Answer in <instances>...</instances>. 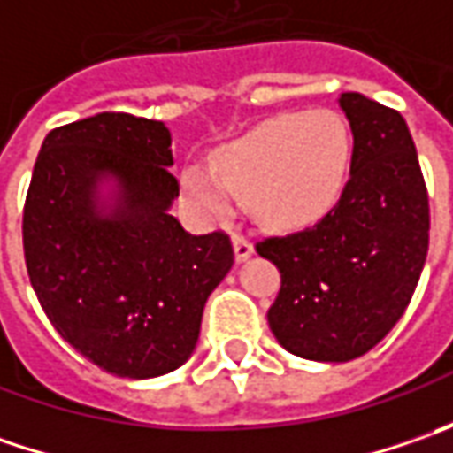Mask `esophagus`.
Masks as SVG:
<instances>
[{
  "label": "esophagus",
  "mask_w": 453,
  "mask_h": 453,
  "mask_svg": "<svg viewBox=\"0 0 453 453\" xmlns=\"http://www.w3.org/2000/svg\"><path fill=\"white\" fill-rule=\"evenodd\" d=\"M232 244H234L236 262H247V259H250V257H252V254H254L252 242H250L247 236L234 234V236H232Z\"/></svg>",
  "instance_id": "1"
}]
</instances>
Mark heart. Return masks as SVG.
I'll return each mask as SVG.
<instances>
[{"instance_id": "heart-1", "label": "heart", "mask_w": 453, "mask_h": 453, "mask_svg": "<svg viewBox=\"0 0 453 453\" xmlns=\"http://www.w3.org/2000/svg\"><path fill=\"white\" fill-rule=\"evenodd\" d=\"M353 158L345 118L318 108L270 118L221 146L211 168L186 165L181 186L201 217L224 221L234 201L274 229H300L322 219L342 196Z\"/></svg>"}]
</instances>
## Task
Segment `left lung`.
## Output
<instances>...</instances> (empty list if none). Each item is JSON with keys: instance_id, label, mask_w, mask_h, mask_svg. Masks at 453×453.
<instances>
[{"instance_id": "obj_1", "label": "left lung", "mask_w": 453, "mask_h": 453, "mask_svg": "<svg viewBox=\"0 0 453 453\" xmlns=\"http://www.w3.org/2000/svg\"><path fill=\"white\" fill-rule=\"evenodd\" d=\"M338 105L353 133L342 196L315 226L257 244L282 274L272 335L318 363H348L386 338L428 252L426 183L406 120L360 93Z\"/></svg>"}]
</instances>
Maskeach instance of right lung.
Returning a JSON list of instances; mask_svg holds the SVG:
<instances>
[{
    "mask_svg": "<svg viewBox=\"0 0 453 453\" xmlns=\"http://www.w3.org/2000/svg\"><path fill=\"white\" fill-rule=\"evenodd\" d=\"M161 120L97 113L47 133L22 239L44 315L118 378L165 375L196 350L209 295L234 265L229 236H194Z\"/></svg>",
    "mask_w": 453,
    "mask_h": 453,
    "instance_id": "add662e5",
    "label": "right lung"
}]
</instances>
